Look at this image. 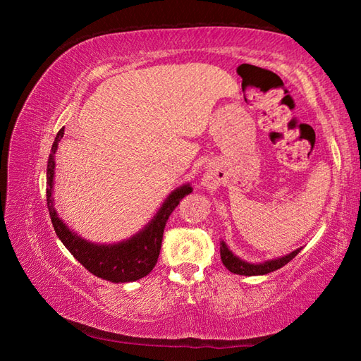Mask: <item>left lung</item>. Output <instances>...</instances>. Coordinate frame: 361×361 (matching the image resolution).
I'll list each match as a JSON object with an SVG mask.
<instances>
[{"label":"left lung","mask_w":361,"mask_h":361,"mask_svg":"<svg viewBox=\"0 0 361 361\" xmlns=\"http://www.w3.org/2000/svg\"><path fill=\"white\" fill-rule=\"evenodd\" d=\"M298 252H300V249L294 250V252H290L289 255H284V257L276 258V259H271V262H266L262 264H250V263L243 262V259L233 255L223 241L220 246V255H221L223 264L228 267L232 274H238V275H264V274L274 272L276 269H280V267H283L284 264H288L292 258H295V255Z\"/></svg>","instance_id":"8db88e82"}]
</instances>
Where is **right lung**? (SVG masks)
<instances>
[{
  "mask_svg": "<svg viewBox=\"0 0 361 361\" xmlns=\"http://www.w3.org/2000/svg\"><path fill=\"white\" fill-rule=\"evenodd\" d=\"M64 135V128L56 133L54 146L50 149L49 161H47V209L50 220H52L54 229L58 238L63 241V245L69 249V252L86 267V269L99 279L112 281V283H128L135 281L146 276L157 264L158 255H160L161 241L164 226L169 215L175 211V207L180 204V201L189 195L192 188L189 184L181 186L167 197L160 211L154 216L145 229L130 240H126L118 245L98 246L94 243L75 235L72 231L67 229V226L58 219L54 207L52 200V183H54V169L55 160L54 155L56 152L58 142Z\"/></svg>",
  "mask_w": 361,
  "mask_h": 361,
  "instance_id": "1",
  "label": "right lung"
}]
</instances>
